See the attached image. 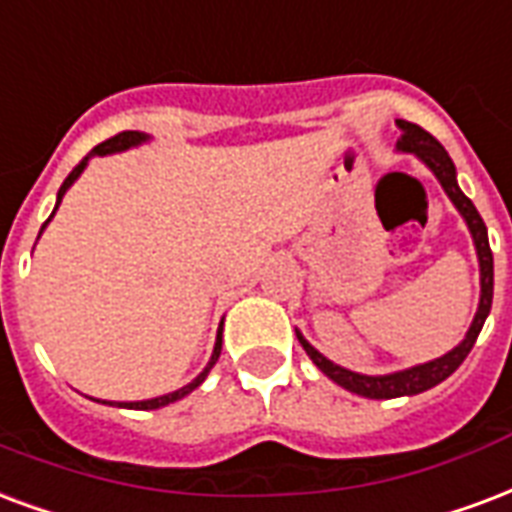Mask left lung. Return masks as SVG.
<instances>
[{"instance_id": "left-lung-1", "label": "left lung", "mask_w": 512, "mask_h": 512, "mask_svg": "<svg viewBox=\"0 0 512 512\" xmlns=\"http://www.w3.org/2000/svg\"><path fill=\"white\" fill-rule=\"evenodd\" d=\"M397 151L405 153H416L418 159L424 161L426 167L432 169L434 178L440 180V186L445 188V194L451 199L456 210L461 213V218L467 221L472 234V242H475V251H478V264H480V302H478V313L472 318L470 332L464 334L453 351H448L445 356L434 361H426V364H418V367H410V370L402 372H391V375H359V372H351L334 364L326 356L315 351L313 345L307 343L305 337L297 332L299 343L305 348V353L313 359V364L318 370L324 372L326 378H332L337 386L348 388L351 394H359V397L367 399H397V397H413V394H421L426 388L437 386L443 383L448 375L459 370V364L467 359V353L472 351V345L478 340L480 329L486 324L491 310V297H494V256H491L489 248V232H486V224L483 218L475 210L470 199L464 197V191L456 183V167H453L451 156L445 153V148L440 142L434 140L432 134L424 132L421 126L410 124V121H397Z\"/></svg>"}]
</instances>
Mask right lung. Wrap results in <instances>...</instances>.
I'll list each match as a JSON object with an SVG mask.
<instances>
[{"mask_svg": "<svg viewBox=\"0 0 512 512\" xmlns=\"http://www.w3.org/2000/svg\"><path fill=\"white\" fill-rule=\"evenodd\" d=\"M145 140H148V134H142V132H121V134H115V137H110V140L102 142V145H96L94 151L88 153L86 159L80 161L78 167H75V169H72V172H69L67 180L61 183L59 197H56V207H53V213L59 210L61 199H64V194H67V188L72 186V183H75V180L80 178V172L86 169V164H88V159H91V156H107V153L129 151V148H134V145H140V142H145ZM53 213H51V218H53ZM51 218H48V221H51ZM48 221L42 224V229L48 226ZM221 337H224V334H221V329H218V337H215L213 356H210V361H207L205 370L199 372L197 378L191 380L188 386L178 388V391H172V394H164V397H156V399H142V402H118V407H132V410H156V407H164V405H169V402H178V399H183V397H186V394H191V391H194V388H197L199 383H202V380L207 378V372L213 370V364H215V361H218V356H221ZM96 402H99V399H96ZM105 405H113V402H105Z\"/></svg>", "mask_w": 512, "mask_h": 512, "instance_id": "1", "label": "right lung"}]
</instances>
